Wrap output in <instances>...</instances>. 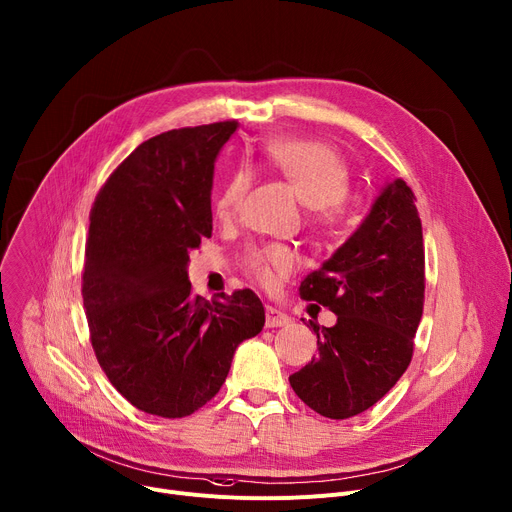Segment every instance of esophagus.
<instances>
[{
	"label": "esophagus",
	"mask_w": 512,
	"mask_h": 512,
	"mask_svg": "<svg viewBox=\"0 0 512 512\" xmlns=\"http://www.w3.org/2000/svg\"><path fill=\"white\" fill-rule=\"evenodd\" d=\"M290 322H292V318H290L286 312L277 310V308H273V306H267V308H265V327H267V329L286 327V324H290Z\"/></svg>",
	"instance_id": "esophagus-1"
}]
</instances>
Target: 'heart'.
Returning a JSON list of instances; mask_svg holds the SVG:
<instances>
[{
    "instance_id": "heart-1",
    "label": "heart",
    "mask_w": 512,
    "mask_h": 512,
    "mask_svg": "<svg viewBox=\"0 0 512 512\" xmlns=\"http://www.w3.org/2000/svg\"><path fill=\"white\" fill-rule=\"evenodd\" d=\"M259 163L292 185L298 198L310 208L316 224L327 226L343 214L351 188V167L331 145L308 141V138L273 136L263 143ZM251 183V171H232L214 200L216 216L228 218L235 214ZM294 265L296 255L286 245H253L243 255L245 271L265 288H271L277 277L290 273Z\"/></svg>"
}]
</instances>
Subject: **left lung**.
I'll return each instance as SVG.
<instances>
[{"label": "left lung", "mask_w": 512, "mask_h": 512, "mask_svg": "<svg viewBox=\"0 0 512 512\" xmlns=\"http://www.w3.org/2000/svg\"><path fill=\"white\" fill-rule=\"evenodd\" d=\"M416 198L386 185L361 226L300 284V298L337 314L316 333L318 355L290 376L298 398L327 418H349L384 398L406 371L425 304V245Z\"/></svg>", "instance_id": "1"}]
</instances>
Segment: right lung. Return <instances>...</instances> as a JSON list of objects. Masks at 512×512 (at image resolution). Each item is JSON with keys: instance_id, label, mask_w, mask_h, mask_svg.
Returning <instances> with one entry per match:
<instances>
[{"instance_id": "right-lung-1", "label": "right lung", "mask_w": 512, "mask_h": 512, "mask_svg": "<svg viewBox=\"0 0 512 512\" xmlns=\"http://www.w3.org/2000/svg\"><path fill=\"white\" fill-rule=\"evenodd\" d=\"M235 120L177 128L138 145L89 214L81 296L89 341L138 410L181 418L210 402L235 349L261 333L249 288L212 302L192 292L190 251L212 237V173Z\"/></svg>"}]
</instances>
